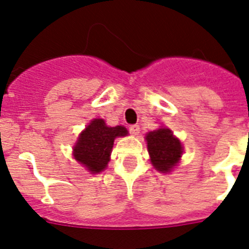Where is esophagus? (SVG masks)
<instances>
[{"mask_svg": "<svg viewBox=\"0 0 249 249\" xmlns=\"http://www.w3.org/2000/svg\"><path fill=\"white\" fill-rule=\"evenodd\" d=\"M128 129H129L130 134H133V135H137L138 133H139L140 128H139V124H130L129 127H128Z\"/></svg>", "mask_w": 249, "mask_h": 249, "instance_id": "esophagus-1", "label": "esophagus"}]
</instances>
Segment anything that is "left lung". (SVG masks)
Listing matches in <instances>:
<instances>
[{
    "instance_id": "1",
    "label": "left lung",
    "mask_w": 249,
    "mask_h": 249,
    "mask_svg": "<svg viewBox=\"0 0 249 249\" xmlns=\"http://www.w3.org/2000/svg\"><path fill=\"white\" fill-rule=\"evenodd\" d=\"M146 142L152 166L162 173H167L177 166L183 154L180 142L168 128L147 133Z\"/></svg>"
}]
</instances>
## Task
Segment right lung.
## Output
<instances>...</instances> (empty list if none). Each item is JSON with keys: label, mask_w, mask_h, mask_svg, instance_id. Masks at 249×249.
I'll list each match as a JSON object with an SVG mask.
<instances>
[{"label": "right lung", "mask_w": 249, "mask_h": 249, "mask_svg": "<svg viewBox=\"0 0 249 249\" xmlns=\"http://www.w3.org/2000/svg\"><path fill=\"white\" fill-rule=\"evenodd\" d=\"M127 134L128 130L124 125L107 127L104 120H93L81 133L73 147V157L87 167L90 173H99L107 168L110 161L115 138Z\"/></svg>", "instance_id": "1"}]
</instances>
